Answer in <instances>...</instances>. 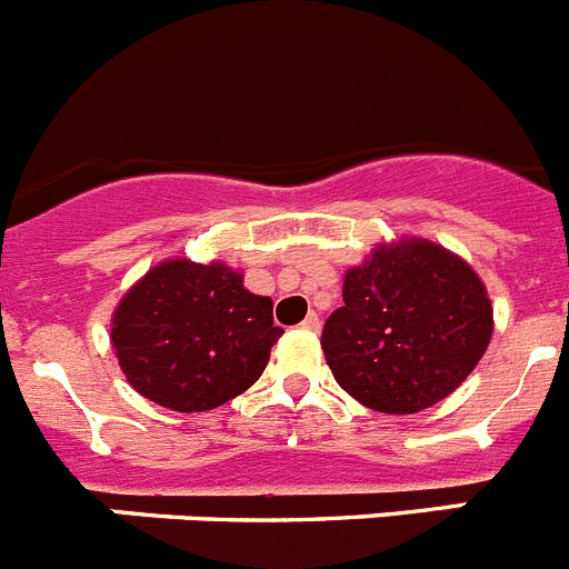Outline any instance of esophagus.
<instances>
[{"instance_id":"esophagus-1","label":"esophagus","mask_w":569,"mask_h":569,"mask_svg":"<svg viewBox=\"0 0 569 569\" xmlns=\"http://www.w3.org/2000/svg\"><path fill=\"white\" fill-rule=\"evenodd\" d=\"M301 328L310 330V333H319V330H321V319H319V313H308V319L301 321Z\"/></svg>"}]
</instances>
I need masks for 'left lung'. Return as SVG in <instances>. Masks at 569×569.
Returning a JSON list of instances; mask_svg holds the SVG:
<instances>
[{
	"label": "left lung",
	"instance_id": "obj_1",
	"mask_svg": "<svg viewBox=\"0 0 569 569\" xmlns=\"http://www.w3.org/2000/svg\"><path fill=\"white\" fill-rule=\"evenodd\" d=\"M321 350L341 390L379 413H419L447 399L492 336L481 279L430 241L379 248L347 270Z\"/></svg>",
	"mask_w": 569,
	"mask_h": 569
}]
</instances>
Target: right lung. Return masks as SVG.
Returning <instances> with one entry per match:
<instances>
[{
	"label": "right lung",
	"instance_id": "right-lung-1",
	"mask_svg": "<svg viewBox=\"0 0 569 569\" xmlns=\"http://www.w3.org/2000/svg\"><path fill=\"white\" fill-rule=\"evenodd\" d=\"M284 333L273 301L244 290L224 264L162 261L113 313L110 341L133 390L179 413H204L244 393Z\"/></svg>",
	"mask_w": 569,
	"mask_h": 569
}]
</instances>
